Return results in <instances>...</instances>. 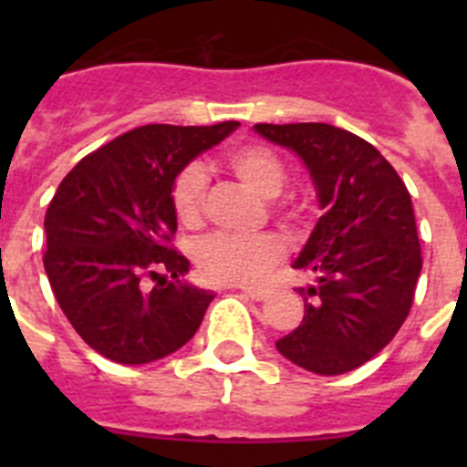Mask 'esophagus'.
Wrapping results in <instances>:
<instances>
[{
  "label": "esophagus",
  "instance_id": "34e87169",
  "mask_svg": "<svg viewBox=\"0 0 467 467\" xmlns=\"http://www.w3.org/2000/svg\"><path fill=\"white\" fill-rule=\"evenodd\" d=\"M243 295L250 296V299H254V301H262V299H266V296H269V292L254 290V287H243Z\"/></svg>",
  "mask_w": 467,
  "mask_h": 467
}]
</instances>
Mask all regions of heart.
Here are the masks:
<instances>
[{
	"mask_svg": "<svg viewBox=\"0 0 467 467\" xmlns=\"http://www.w3.org/2000/svg\"><path fill=\"white\" fill-rule=\"evenodd\" d=\"M231 172L262 198H275L287 182V168L274 150L264 144L236 147L226 156ZM208 175L201 166H187L172 184V208L184 226H198L203 220ZM283 257L275 236H231L213 234L196 247L198 271L217 285H253L264 280Z\"/></svg>",
	"mask_w": 467,
	"mask_h": 467,
	"instance_id": "b5f03b06",
	"label": "heart"
}]
</instances>
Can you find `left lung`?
Listing matches in <instances>:
<instances>
[{
  "label": "left lung",
  "instance_id": "8db88e82",
  "mask_svg": "<svg viewBox=\"0 0 467 467\" xmlns=\"http://www.w3.org/2000/svg\"><path fill=\"white\" fill-rule=\"evenodd\" d=\"M254 133L295 151L316 189L317 217L292 262L304 320L275 341L283 358L334 377L372 360L402 327L420 274L411 196L369 142L329 123H257Z\"/></svg>",
  "mask_w": 467,
  "mask_h": 467
}]
</instances>
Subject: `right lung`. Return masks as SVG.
Instances as JSON below:
<instances>
[{"instance_id":"1","label":"right lung","mask_w":467,"mask_h":467,"mask_svg":"<svg viewBox=\"0 0 467 467\" xmlns=\"http://www.w3.org/2000/svg\"><path fill=\"white\" fill-rule=\"evenodd\" d=\"M241 126L151 123L119 135L67 172L47 210L44 269L81 339L119 365H147L182 348L214 292L187 283L172 184ZM157 280L147 291L143 278Z\"/></svg>"}]
</instances>
